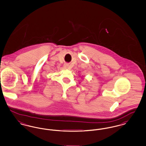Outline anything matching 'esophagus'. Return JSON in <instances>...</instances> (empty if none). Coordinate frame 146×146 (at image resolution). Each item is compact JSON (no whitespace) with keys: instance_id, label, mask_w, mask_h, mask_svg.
Segmentation results:
<instances>
[{"instance_id":"obj_1","label":"esophagus","mask_w":146,"mask_h":146,"mask_svg":"<svg viewBox=\"0 0 146 146\" xmlns=\"http://www.w3.org/2000/svg\"><path fill=\"white\" fill-rule=\"evenodd\" d=\"M64 67H66V68H69V65L68 64H64Z\"/></svg>"}]
</instances>
